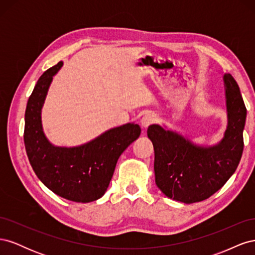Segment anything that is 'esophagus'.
<instances>
[{
    "mask_svg": "<svg viewBox=\"0 0 255 255\" xmlns=\"http://www.w3.org/2000/svg\"><path fill=\"white\" fill-rule=\"evenodd\" d=\"M155 122V116L153 114H145L143 117L140 120V125L142 128H148L149 126L153 125V123Z\"/></svg>",
    "mask_w": 255,
    "mask_h": 255,
    "instance_id": "esophagus-1",
    "label": "esophagus"
}]
</instances>
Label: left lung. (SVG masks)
Masks as SVG:
<instances>
[{
    "label": "left lung",
    "mask_w": 255,
    "mask_h": 255,
    "mask_svg": "<svg viewBox=\"0 0 255 255\" xmlns=\"http://www.w3.org/2000/svg\"><path fill=\"white\" fill-rule=\"evenodd\" d=\"M223 82L228 127L217 144H196L158 125L150 126L146 132L154 146L155 183L175 201L190 204L210 198L233 175L241 161L247 110L233 76L226 73Z\"/></svg>",
    "instance_id": "left-lung-1"
}]
</instances>
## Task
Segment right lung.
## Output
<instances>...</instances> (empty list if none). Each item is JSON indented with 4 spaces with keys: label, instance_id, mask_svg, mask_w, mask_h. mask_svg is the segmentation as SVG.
<instances>
[{
    "label": "right lung",
    "instance_id": "add662e5",
    "mask_svg": "<svg viewBox=\"0 0 255 255\" xmlns=\"http://www.w3.org/2000/svg\"><path fill=\"white\" fill-rule=\"evenodd\" d=\"M63 61L48 69L38 80L25 111L24 144L36 175L54 194L74 202L101 198L109 187L118 158L140 135L135 123L114 128L78 146H56L45 137L41 110L48 90Z\"/></svg>",
    "mask_w": 255,
    "mask_h": 255
}]
</instances>
